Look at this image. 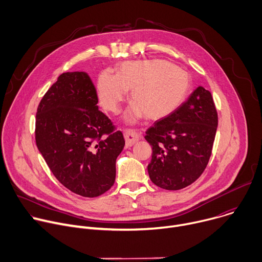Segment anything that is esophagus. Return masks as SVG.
Returning <instances> with one entry per match:
<instances>
[{
	"instance_id": "obj_1",
	"label": "esophagus",
	"mask_w": 262,
	"mask_h": 262,
	"mask_svg": "<svg viewBox=\"0 0 262 262\" xmlns=\"http://www.w3.org/2000/svg\"><path fill=\"white\" fill-rule=\"evenodd\" d=\"M124 138H125L126 147H130L140 139V135L134 129H125L124 130Z\"/></svg>"
}]
</instances>
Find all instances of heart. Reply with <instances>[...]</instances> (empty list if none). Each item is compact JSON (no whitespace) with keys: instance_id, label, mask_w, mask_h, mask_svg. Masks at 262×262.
Wrapping results in <instances>:
<instances>
[{"instance_id":"b5f03b06","label":"heart","mask_w":262,"mask_h":262,"mask_svg":"<svg viewBox=\"0 0 262 262\" xmlns=\"http://www.w3.org/2000/svg\"><path fill=\"white\" fill-rule=\"evenodd\" d=\"M190 89L189 73L161 59L125 62L116 76L104 71L97 81L99 102L111 113H117L130 90L133 101L125 113L129 123L144 116L151 120L170 116L185 101Z\"/></svg>"}]
</instances>
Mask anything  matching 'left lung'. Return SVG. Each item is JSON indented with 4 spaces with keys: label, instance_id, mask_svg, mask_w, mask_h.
<instances>
[{
    "label": "left lung",
    "instance_id": "obj_1",
    "mask_svg": "<svg viewBox=\"0 0 262 262\" xmlns=\"http://www.w3.org/2000/svg\"><path fill=\"white\" fill-rule=\"evenodd\" d=\"M216 127L211 93L199 86L173 114L147 129L145 139L152 146L147 167L151 181L170 191L196 181L208 164Z\"/></svg>",
    "mask_w": 262,
    "mask_h": 262
}]
</instances>
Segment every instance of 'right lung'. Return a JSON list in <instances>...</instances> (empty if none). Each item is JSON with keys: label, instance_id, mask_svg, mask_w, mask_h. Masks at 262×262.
<instances>
[{"label": "right lung", "instance_id": "add662e5", "mask_svg": "<svg viewBox=\"0 0 262 262\" xmlns=\"http://www.w3.org/2000/svg\"><path fill=\"white\" fill-rule=\"evenodd\" d=\"M97 102L86 72H64L36 114V145L52 173L69 191L89 198L114 184L116 159L125 145Z\"/></svg>", "mask_w": 262, "mask_h": 262}]
</instances>
